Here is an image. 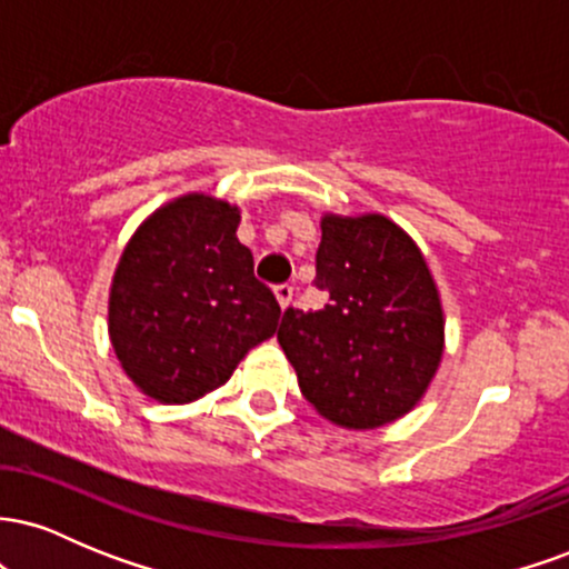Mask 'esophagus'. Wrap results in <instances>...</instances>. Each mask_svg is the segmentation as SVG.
I'll return each mask as SVG.
<instances>
[{"label":"esophagus","mask_w":569,"mask_h":569,"mask_svg":"<svg viewBox=\"0 0 569 569\" xmlns=\"http://www.w3.org/2000/svg\"><path fill=\"white\" fill-rule=\"evenodd\" d=\"M276 297H278V302H280V307H289L291 305V299H293V286H289V283H280V286H276Z\"/></svg>","instance_id":"34e87169"}]
</instances>
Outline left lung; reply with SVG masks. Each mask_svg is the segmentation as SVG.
I'll use <instances>...</instances> for the list:
<instances>
[{
	"label": "left lung",
	"instance_id": "left-lung-1",
	"mask_svg": "<svg viewBox=\"0 0 569 569\" xmlns=\"http://www.w3.org/2000/svg\"><path fill=\"white\" fill-rule=\"evenodd\" d=\"M321 230L316 286L329 302L289 307L278 342L326 420L380 428L407 415L439 369V291L420 248L390 219L326 217Z\"/></svg>",
	"mask_w": 569,
	"mask_h": 569
}]
</instances>
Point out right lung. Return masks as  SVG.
<instances>
[{
	"label": "right lung",
	"instance_id": "1",
	"mask_svg": "<svg viewBox=\"0 0 569 569\" xmlns=\"http://www.w3.org/2000/svg\"><path fill=\"white\" fill-rule=\"evenodd\" d=\"M240 213L187 194L154 211L117 264L109 335L147 396L187 403L230 380L248 350L276 335L280 305L234 238Z\"/></svg>",
	"mask_w": 569,
	"mask_h": 569
}]
</instances>
